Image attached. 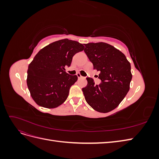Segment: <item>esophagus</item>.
<instances>
[{"label": "esophagus", "instance_id": "esophagus-1", "mask_svg": "<svg viewBox=\"0 0 159 159\" xmlns=\"http://www.w3.org/2000/svg\"><path fill=\"white\" fill-rule=\"evenodd\" d=\"M77 76H78V78L79 79H80V78H84L82 75H81L80 74H77Z\"/></svg>", "mask_w": 159, "mask_h": 159}]
</instances>
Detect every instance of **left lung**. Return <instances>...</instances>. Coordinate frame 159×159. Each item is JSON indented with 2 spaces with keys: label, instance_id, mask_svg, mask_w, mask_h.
I'll return each instance as SVG.
<instances>
[{
  "label": "left lung",
  "instance_id": "8db88e82",
  "mask_svg": "<svg viewBox=\"0 0 159 159\" xmlns=\"http://www.w3.org/2000/svg\"><path fill=\"white\" fill-rule=\"evenodd\" d=\"M84 52L100 71L102 83L95 85L92 78H87L88 85L82 88L85 101L95 111L107 113L116 108L125 97L132 79L131 64L123 53L105 42L85 44Z\"/></svg>",
  "mask_w": 159,
  "mask_h": 159
}]
</instances>
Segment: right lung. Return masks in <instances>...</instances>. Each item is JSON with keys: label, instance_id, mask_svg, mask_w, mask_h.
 <instances>
[{"label": "right lung", "instance_id": "1", "mask_svg": "<svg viewBox=\"0 0 159 159\" xmlns=\"http://www.w3.org/2000/svg\"><path fill=\"white\" fill-rule=\"evenodd\" d=\"M84 46L78 42L63 39L41 49L28 66L27 85L34 101L40 106L55 108L69 95L71 86L78 80L76 75L65 71L72 57Z\"/></svg>", "mask_w": 159, "mask_h": 159}]
</instances>
